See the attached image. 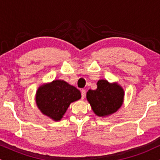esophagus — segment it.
Masks as SVG:
<instances>
[{
	"instance_id": "obj_1",
	"label": "esophagus",
	"mask_w": 160,
	"mask_h": 160,
	"mask_svg": "<svg viewBox=\"0 0 160 160\" xmlns=\"http://www.w3.org/2000/svg\"><path fill=\"white\" fill-rule=\"evenodd\" d=\"M86 90L85 89H81V95H82V99H83L86 96Z\"/></svg>"
}]
</instances>
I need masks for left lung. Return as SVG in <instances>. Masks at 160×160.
<instances>
[{"label":"left lung","mask_w":160,"mask_h":160,"mask_svg":"<svg viewBox=\"0 0 160 160\" xmlns=\"http://www.w3.org/2000/svg\"><path fill=\"white\" fill-rule=\"evenodd\" d=\"M95 90L89 89L86 98L92 110L100 117L114 113L122 107L124 90L117 83H109L107 80H100Z\"/></svg>","instance_id":"8db88e82"}]
</instances>
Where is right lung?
<instances>
[{"mask_svg":"<svg viewBox=\"0 0 160 160\" xmlns=\"http://www.w3.org/2000/svg\"><path fill=\"white\" fill-rule=\"evenodd\" d=\"M81 98L80 90L64 80H53L42 85L36 92V102L43 114L54 121L62 118L71 103Z\"/></svg>","mask_w":160,"mask_h":160,"instance_id":"obj_1","label":"right lung"}]
</instances>
